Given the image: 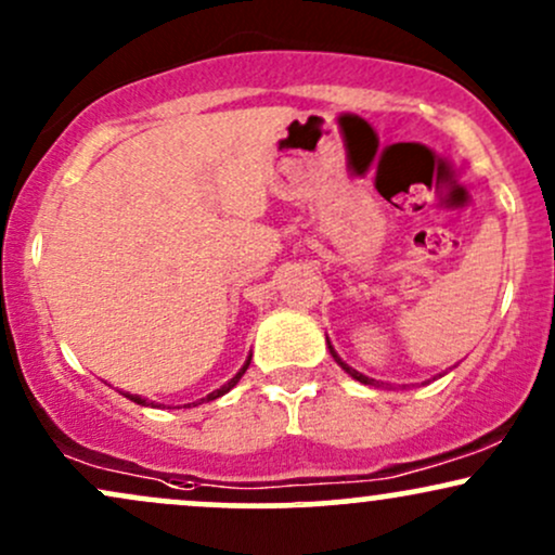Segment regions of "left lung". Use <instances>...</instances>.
Returning <instances> with one entry per match:
<instances>
[{"label": "left lung", "instance_id": "1", "mask_svg": "<svg viewBox=\"0 0 555 555\" xmlns=\"http://www.w3.org/2000/svg\"><path fill=\"white\" fill-rule=\"evenodd\" d=\"M328 349H331V358H334L336 362H339V365H341V371H347L349 375H352V378H354V380H360V384H365V386H373V384H375V380H373V378H367V375H362V373H358V371H354V367H349V365H347V362H344V360L339 358V354H336V349H334V347H331V341H328Z\"/></svg>", "mask_w": 555, "mask_h": 555}]
</instances>
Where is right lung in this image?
<instances>
[{"label":"right lung","instance_id":"1","mask_svg":"<svg viewBox=\"0 0 555 555\" xmlns=\"http://www.w3.org/2000/svg\"><path fill=\"white\" fill-rule=\"evenodd\" d=\"M247 367H250V358H247L245 360V365H242L240 367V373L237 375H234V378L232 380H227V384L224 386H221V388H216V391H211V393H208V397L206 399H201V401H211V399H219V397H224V393L229 391V388H234V386H237V380L242 378V373H245L247 371ZM127 397H130V393H127ZM132 401H135V404H149V401H145L143 397H138V393H132V397H130Z\"/></svg>","mask_w":555,"mask_h":555}]
</instances>
